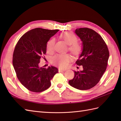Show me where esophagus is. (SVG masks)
<instances>
[{
  "mask_svg": "<svg viewBox=\"0 0 121 121\" xmlns=\"http://www.w3.org/2000/svg\"><path fill=\"white\" fill-rule=\"evenodd\" d=\"M65 71V69H59V72H62Z\"/></svg>",
  "mask_w": 121,
  "mask_h": 121,
  "instance_id": "esophagus-1",
  "label": "esophagus"
}]
</instances>
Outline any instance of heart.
<instances>
[{"label": "heart", "mask_w": 121, "mask_h": 121, "mask_svg": "<svg viewBox=\"0 0 121 121\" xmlns=\"http://www.w3.org/2000/svg\"><path fill=\"white\" fill-rule=\"evenodd\" d=\"M61 39L69 45V50L74 56H78L82 50V46L79 43H76L78 38L76 36L71 32H64L60 35ZM55 39L52 38L46 43V51L47 53L51 54L53 52ZM70 56L68 54H58L53 56L52 63L53 65H58L61 68H65L67 65L70 60Z\"/></svg>", "instance_id": "heart-1"}]
</instances>
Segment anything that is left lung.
Wrapping results in <instances>:
<instances>
[{
  "instance_id": "left-lung-1",
  "label": "left lung",
  "mask_w": 121,
  "mask_h": 121,
  "mask_svg": "<svg viewBox=\"0 0 121 121\" xmlns=\"http://www.w3.org/2000/svg\"><path fill=\"white\" fill-rule=\"evenodd\" d=\"M75 33L82 42V50L76 63L83 70L74 71V78L69 81L71 86L87 90L96 85L106 71L109 57L106 43L101 36L88 28H79Z\"/></svg>"
}]
</instances>
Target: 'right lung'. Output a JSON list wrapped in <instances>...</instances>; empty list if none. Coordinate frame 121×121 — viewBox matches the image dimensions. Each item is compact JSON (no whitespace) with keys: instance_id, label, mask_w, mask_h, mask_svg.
I'll use <instances>...</instances> for the list:
<instances>
[{"instance_id":"right-lung-1","label":"right lung","mask_w":121,"mask_h":121,"mask_svg":"<svg viewBox=\"0 0 121 121\" xmlns=\"http://www.w3.org/2000/svg\"><path fill=\"white\" fill-rule=\"evenodd\" d=\"M59 30L36 28L18 41L13 55V65L17 78L29 91L39 92L51 85L50 80L58 72L55 66L40 67V58L46 53V43Z\"/></svg>"}]
</instances>
